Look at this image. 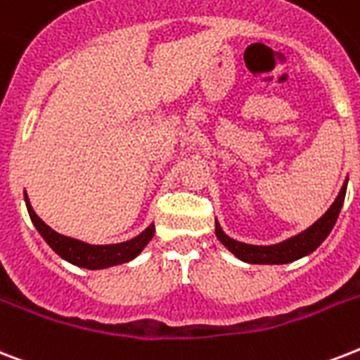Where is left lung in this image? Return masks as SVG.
<instances>
[{
    "label": "left lung",
    "instance_id": "8db88e82",
    "mask_svg": "<svg viewBox=\"0 0 360 360\" xmlns=\"http://www.w3.org/2000/svg\"><path fill=\"white\" fill-rule=\"evenodd\" d=\"M345 188H347V183L342 186L338 198L334 200L330 210L326 211L325 215L321 217L314 226H309L306 232H302V234L295 236V238H290V240L283 241V243H278V245H247V243H241V241L229 238L221 230L219 224L215 226V234L224 247H229L238 259L245 260L249 264H285V262H292V260L300 259L304 255L315 251L325 241L326 236L330 234V230H333L334 223H336V219L340 215V210H342V204H344Z\"/></svg>",
    "mask_w": 360,
    "mask_h": 360
}]
</instances>
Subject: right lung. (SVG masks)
Segmentation results:
<instances>
[{"instance_id": "add662e5", "label": "right lung", "mask_w": 360, "mask_h": 360, "mask_svg": "<svg viewBox=\"0 0 360 360\" xmlns=\"http://www.w3.org/2000/svg\"><path fill=\"white\" fill-rule=\"evenodd\" d=\"M24 198H26L27 213L32 217L35 229L39 230V234L43 236V240H45L62 259H65L68 262H71V264L81 266V268L98 270V268H109V266L128 262V260L136 259L137 255L141 253V249L149 243L150 238L155 236V224H150L145 232H141V234L137 236V238H134V240L124 241V243H115V245H89V243H84V241L73 240V238L58 234V232H54L51 226H46L39 217H37L34 207L30 205L27 196H24Z\"/></svg>"}]
</instances>
